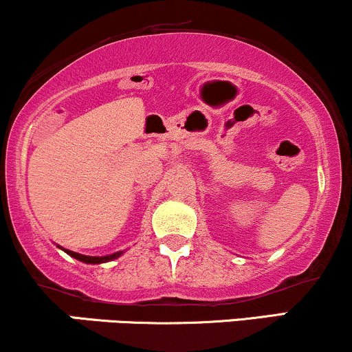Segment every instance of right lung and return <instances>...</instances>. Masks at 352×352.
Segmentation results:
<instances>
[{
  "instance_id": "1",
  "label": "right lung",
  "mask_w": 352,
  "mask_h": 352,
  "mask_svg": "<svg viewBox=\"0 0 352 352\" xmlns=\"http://www.w3.org/2000/svg\"><path fill=\"white\" fill-rule=\"evenodd\" d=\"M59 247L60 250H64L65 254L70 255L72 258H77L78 262H84V263H89V265H98V263H107V262H111V260L122 257L123 254H125V250H118V252H113V254H109V255H102V257H92V255H82V254H77V252H72L69 249H62L60 245Z\"/></svg>"
}]
</instances>
